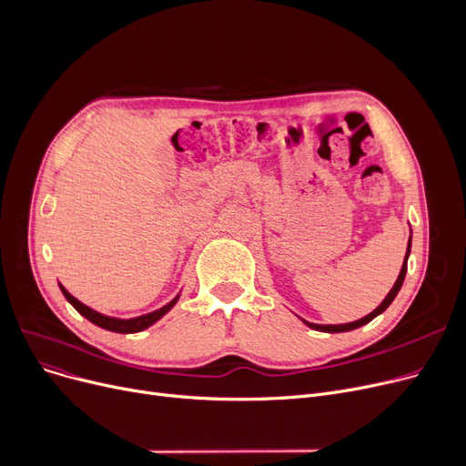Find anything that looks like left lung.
I'll list each match as a JSON object with an SVG mask.
<instances>
[{
  "label": "left lung",
  "instance_id": "obj_1",
  "mask_svg": "<svg viewBox=\"0 0 466 466\" xmlns=\"http://www.w3.org/2000/svg\"><path fill=\"white\" fill-rule=\"evenodd\" d=\"M410 251H411V228H410V239H408V248H406V255H404V262H402V268H400V274H399V278H397V281H395V285H393V289H390L389 292H387V297L381 300V304L372 311V313H369V315H364L362 319H357V321H353V323H346V325H315V323H309V321H304L309 329H313V330H319V332H350V330H355V329H359V327H362V325H366V323H370L374 317H378L380 313H383L389 306H390V302L395 300V297L399 295V290H400V287H402V283H404V278H406V270H408V257H410Z\"/></svg>",
  "mask_w": 466,
  "mask_h": 466
}]
</instances>
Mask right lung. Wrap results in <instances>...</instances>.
<instances>
[{
    "label": "right lung",
    "instance_id": "1",
    "mask_svg": "<svg viewBox=\"0 0 466 466\" xmlns=\"http://www.w3.org/2000/svg\"><path fill=\"white\" fill-rule=\"evenodd\" d=\"M60 285V290H62V295L66 297V300L76 308L83 317H86V319L90 321V323H94L96 327H102V329H106V330H111V332H118V334H134V332H141V330H145V329H149L151 325H155L158 319H162V317L174 308L176 304H177V300H179V295L171 300V302H167L166 306H162V308H158V309H155V311H149V313H143V315H137V317H132V319H120V317H111V315H104V313H100V311H96V309H92V308H88L86 304H83L81 300H77L76 297L73 295H69L67 292V289L62 285V283H58Z\"/></svg>",
    "mask_w": 466,
    "mask_h": 466
}]
</instances>
